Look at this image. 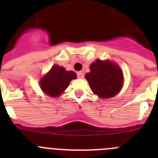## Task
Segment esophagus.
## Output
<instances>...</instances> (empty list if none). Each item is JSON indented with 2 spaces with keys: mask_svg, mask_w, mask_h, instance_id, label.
Returning <instances> with one entry per match:
<instances>
[{
  "mask_svg": "<svg viewBox=\"0 0 158 158\" xmlns=\"http://www.w3.org/2000/svg\"><path fill=\"white\" fill-rule=\"evenodd\" d=\"M77 75L78 78H84V73L83 72H77Z\"/></svg>",
  "mask_w": 158,
  "mask_h": 158,
  "instance_id": "1",
  "label": "esophagus"
}]
</instances>
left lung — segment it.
<instances>
[{
  "label": "left lung",
  "instance_id": "left-lung-1",
  "mask_svg": "<svg viewBox=\"0 0 158 158\" xmlns=\"http://www.w3.org/2000/svg\"><path fill=\"white\" fill-rule=\"evenodd\" d=\"M85 75L92 91L100 98H111L120 91L123 76L120 68L109 61L96 60Z\"/></svg>",
  "mask_w": 158,
  "mask_h": 158
}]
</instances>
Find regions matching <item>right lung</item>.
<instances>
[{"mask_svg":"<svg viewBox=\"0 0 158 158\" xmlns=\"http://www.w3.org/2000/svg\"><path fill=\"white\" fill-rule=\"evenodd\" d=\"M77 75L73 71H66L59 65H54L47 74L40 81V87L46 94L51 96H58L69 85Z\"/></svg>","mask_w":158,"mask_h":158,"instance_id":"1","label":"right lung"}]
</instances>
